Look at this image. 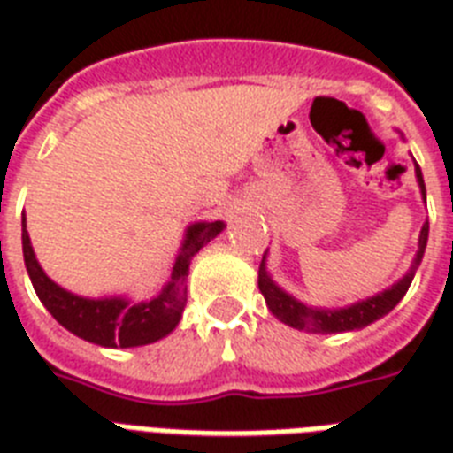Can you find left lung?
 Listing matches in <instances>:
<instances>
[{
	"label": "left lung",
	"instance_id": "left-lung-1",
	"mask_svg": "<svg viewBox=\"0 0 453 453\" xmlns=\"http://www.w3.org/2000/svg\"><path fill=\"white\" fill-rule=\"evenodd\" d=\"M414 175H417V182H419L421 199L426 201V185L424 175H421L419 164L414 162ZM426 242H428V222H424L419 234V250L414 254V261L410 271L403 275L398 282L388 287V289L380 291L375 296H368L364 301L352 303V305H345V308H312L308 303L298 301L296 296H291L289 291H285L282 287L271 278V273L266 268V254L264 252V259H261L259 266V289L266 298V305L273 315L278 317L282 324L291 328H298V331H305V334H345V331H358V328H365L368 324L377 321L380 317L388 315L391 310L401 303V298L405 296L410 285H412L414 273L419 268L421 259H424Z\"/></svg>",
	"mask_w": 453,
	"mask_h": 453
}]
</instances>
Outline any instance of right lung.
<instances>
[{
  "label": "right lung",
  "mask_w": 453,
  "mask_h": 453,
  "mask_svg": "<svg viewBox=\"0 0 453 453\" xmlns=\"http://www.w3.org/2000/svg\"><path fill=\"white\" fill-rule=\"evenodd\" d=\"M224 231V222H194L185 229L182 245L175 254L173 271L162 291L150 301L134 303L129 296L88 298L71 294L58 282H52L41 268L27 234V222L22 212V257L29 280L39 301L46 305L55 319L78 338L99 347H141L173 334L187 303L185 280L194 254Z\"/></svg>",
  "instance_id": "obj_1"
}]
</instances>
